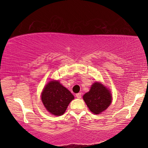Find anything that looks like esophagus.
<instances>
[{
    "instance_id": "1",
    "label": "esophagus",
    "mask_w": 148,
    "mask_h": 148,
    "mask_svg": "<svg viewBox=\"0 0 148 148\" xmlns=\"http://www.w3.org/2000/svg\"><path fill=\"white\" fill-rule=\"evenodd\" d=\"M76 97L77 99H81V97H82V93H77L76 95Z\"/></svg>"
}]
</instances>
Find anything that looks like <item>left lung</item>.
I'll use <instances>...</instances> for the list:
<instances>
[{"label":"left lung","mask_w":148,"mask_h":148,"mask_svg":"<svg viewBox=\"0 0 148 148\" xmlns=\"http://www.w3.org/2000/svg\"><path fill=\"white\" fill-rule=\"evenodd\" d=\"M83 99L90 111L95 115L106 110L112 102L110 89L101 82H95L89 91L85 93Z\"/></svg>","instance_id":"left-lung-1"}]
</instances>
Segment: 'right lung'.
Masks as SVG:
<instances>
[{"instance_id": "add662e5", "label": "right lung", "mask_w": 148, "mask_h": 148, "mask_svg": "<svg viewBox=\"0 0 148 148\" xmlns=\"http://www.w3.org/2000/svg\"><path fill=\"white\" fill-rule=\"evenodd\" d=\"M74 99L71 92L57 79H50L41 92L42 103L47 111L53 116L63 115Z\"/></svg>"}]
</instances>
